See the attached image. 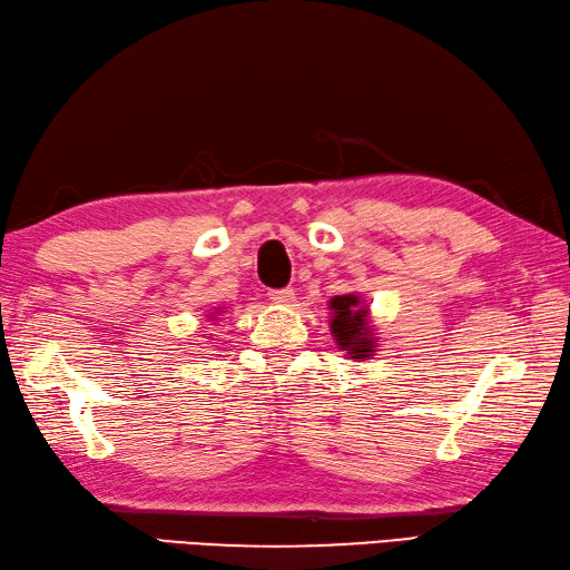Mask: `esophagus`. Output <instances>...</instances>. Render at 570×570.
Returning <instances> with one entry per match:
<instances>
[{
    "mask_svg": "<svg viewBox=\"0 0 570 570\" xmlns=\"http://www.w3.org/2000/svg\"><path fill=\"white\" fill-rule=\"evenodd\" d=\"M268 298H272L274 304H282V306H292L294 302H296V294H294V288H272V292H268Z\"/></svg>",
    "mask_w": 570,
    "mask_h": 570,
    "instance_id": "esophagus-1",
    "label": "esophagus"
}]
</instances>
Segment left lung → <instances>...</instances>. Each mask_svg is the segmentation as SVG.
I'll list each match as a JSON object with an SVG mask.
<instances>
[{"label": "left lung", "mask_w": 570, "mask_h": 570, "mask_svg": "<svg viewBox=\"0 0 570 570\" xmlns=\"http://www.w3.org/2000/svg\"><path fill=\"white\" fill-rule=\"evenodd\" d=\"M331 308V334L336 336L341 351L351 358L374 356V334L368 328V308L361 306V298L354 294L334 296L328 302Z\"/></svg>", "instance_id": "1"}]
</instances>
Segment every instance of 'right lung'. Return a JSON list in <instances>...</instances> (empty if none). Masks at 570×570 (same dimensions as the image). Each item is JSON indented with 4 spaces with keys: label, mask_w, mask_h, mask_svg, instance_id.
<instances>
[{
    "label": "right lung",
    "mask_w": 570,
    "mask_h": 570,
    "mask_svg": "<svg viewBox=\"0 0 570 570\" xmlns=\"http://www.w3.org/2000/svg\"><path fill=\"white\" fill-rule=\"evenodd\" d=\"M212 321H214V318H212Z\"/></svg>",
    "instance_id": "1"
}]
</instances>
